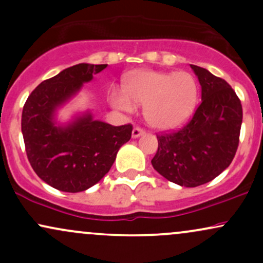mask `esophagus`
Returning a JSON list of instances; mask_svg holds the SVG:
<instances>
[{
	"instance_id": "esophagus-1",
	"label": "esophagus",
	"mask_w": 263,
	"mask_h": 263,
	"mask_svg": "<svg viewBox=\"0 0 263 263\" xmlns=\"http://www.w3.org/2000/svg\"><path fill=\"white\" fill-rule=\"evenodd\" d=\"M143 134H144V129L141 128L140 126H136V127L134 128V131H132V137L137 138V137H140V136H142Z\"/></svg>"
}]
</instances>
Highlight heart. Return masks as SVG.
I'll return each mask as SVG.
<instances>
[{
	"label": "heart",
	"mask_w": 263,
	"mask_h": 263,
	"mask_svg": "<svg viewBox=\"0 0 263 263\" xmlns=\"http://www.w3.org/2000/svg\"><path fill=\"white\" fill-rule=\"evenodd\" d=\"M198 96V81L188 71L138 70L125 78L123 92H111L110 101L114 107L127 112L134 110V105H141L152 127L172 129L192 116Z\"/></svg>",
	"instance_id": "obj_1"
}]
</instances>
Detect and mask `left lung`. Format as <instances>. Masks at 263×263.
<instances>
[{"label": "left lung", "mask_w": 263, "mask_h": 263, "mask_svg": "<svg viewBox=\"0 0 263 263\" xmlns=\"http://www.w3.org/2000/svg\"><path fill=\"white\" fill-rule=\"evenodd\" d=\"M201 85V102L182 128L157 134L153 168L182 186L203 185L230 165L240 141L242 106L221 78L190 65Z\"/></svg>", "instance_id": "8db88e82"}]
</instances>
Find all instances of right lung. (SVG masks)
I'll list each match as a JSON object with an SVG mask.
<instances>
[{
	"mask_svg": "<svg viewBox=\"0 0 263 263\" xmlns=\"http://www.w3.org/2000/svg\"><path fill=\"white\" fill-rule=\"evenodd\" d=\"M107 64H78L42 81L22 111V134L27 158L37 176L66 193L89 189L110 171L120 147L129 141L132 125L112 126L79 117L66 127L53 122L55 108L79 91Z\"/></svg>",
	"mask_w": 263,
	"mask_h": 263,
	"instance_id": "add662e5",
	"label": "right lung"
}]
</instances>
